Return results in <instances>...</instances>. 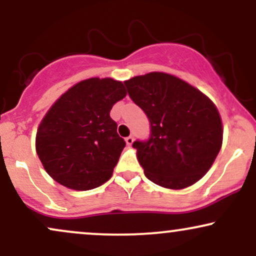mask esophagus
I'll return each mask as SVG.
<instances>
[{
	"instance_id": "34e87169",
	"label": "esophagus",
	"mask_w": 256,
	"mask_h": 256,
	"mask_svg": "<svg viewBox=\"0 0 256 256\" xmlns=\"http://www.w3.org/2000/svg\"><path fill=\"white\" fill-rule=\"evenodd\" d=\"M125 140H126V143H128V146H131L132 143H134V137H132V136L126 137Z\"/></svg>"
}]
</instances>
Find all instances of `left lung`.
Here are the masks:
<instances>
[{"label":"left lung","instance_id":"left-lung-1","mask_svg":"<svg viewBox=\"0 0 256 256\" xmlns=\"http://www.w3.org/2000/svg\"><path fill=\"white\" fill-rule=\"evenodd\" d=\"M124 84L150 122L148 140L132 144L146 177L174 190L195 184L222 148V125L216 104L196 88L167 73L137 76Z\"/></svg>","mask_w":256,"mask_h":256}]
</instances>
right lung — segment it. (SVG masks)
<instances>
[{
  "label": "right lung",
  "instance_id": "obj_1",
  "mask_svg": "<svg viewBox=\"0 0 256 256\" xmlns=\"http://www.w3.org/2000/svg\"><path fill=\"white\" fill-rule=\"evenodd\" d=\"M125 96L122 82L90 78L52 106L38 126L36 152L54 180L83 192L112 177L126 143L110 113Z\"/></svg>",
  "mask_w": 256,
  "mask_h": 256
}]
</instances>
